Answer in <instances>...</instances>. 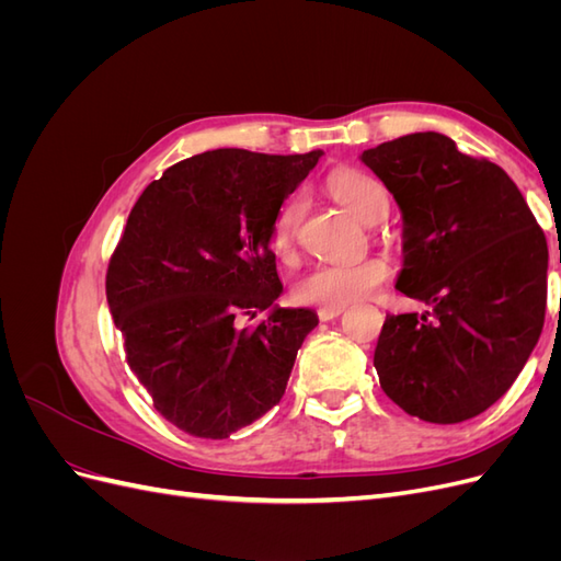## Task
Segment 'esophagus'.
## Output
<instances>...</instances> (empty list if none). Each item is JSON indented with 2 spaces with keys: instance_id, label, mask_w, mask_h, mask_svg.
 <instances>
[{
  "instance_id": "esophagus-1",
  "label": "esophagus",
  "mask_w": 561,
  "mask_h": 561,
  "mask_svg": "<svg viewBox=\"0 0 561 561\" xmlns=\"http://www.w3.org/2000/svg\"><path fill=\"white\" fill-rule=\"evenodd\" d=\"M342 313H344V307H339V309H320V311H318V318H320L322 322H328V320L339 318Z\"/></svg>"
}]
</instances>
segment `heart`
<instances>
[{
	"label": "heart",
	"instance_id": "heart-1",
	"mask_svg": "<svg viewBox=\"0 0 561 561\" xmlns=\"http://www.w3.org/2000/svg\"><path fill=\"white\" fill-rule=\"evenodd\" d=\"M328 192L365 225H375L388 213L386 186L358 168H339L330 173ZM304 215L299 196L285 201L271 229V243L280 257L293 252ZM388 276V264L381 257H367L351 264H318L301 274L293 285V297L307 307L339 309L365 299Z\"/></svg>",
	"mask_w": 561,
	"mask_h": 561
}]
</instances>
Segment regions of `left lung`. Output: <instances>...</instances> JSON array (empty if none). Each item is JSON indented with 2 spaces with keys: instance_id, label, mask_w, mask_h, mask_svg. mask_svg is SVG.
I'll return each instance as SVG.
<instances>
[{
  "instance_id": "left-lung-1",
  "label": "left lung",
  "mask_w": 561,
  "mask_h": 561,
  "mask_svg": "<svg viewBox=\"0 0 561 561\" xmlns=\"http://www.w3.org/2000/svg\"><path fill=\"white\" fill-rule=\"evenodd\" d=\"M360 159L402 213L396 287L428 307L386 316L383 393L431 423L478 416L513 386L546 322V233L503 168L443 133L402 135Z\"/></svg>"
}]
</instances>
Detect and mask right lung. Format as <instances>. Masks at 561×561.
Masks as SVG:
<instances>
[{
	"label": "right lung",
	"mask_w": 561,
	"mask_h": 561,
	"mask_svg": "<svg viewBox=\"0 0 561 561\" xmlns=\"http://www.w3.org/2000/svg\"><path fill=\"white\" fill-rule=\"evenodd\" d=\"M320 157L203 151L133 206L110 260L107 304L128 367L180 431L225 439L280 402L318 316L274 304L283 283L271 229ZM262 310L264 321L244 325Z\"/></svg>",
	"instance_id": "obj_1"
}]
</instances>
